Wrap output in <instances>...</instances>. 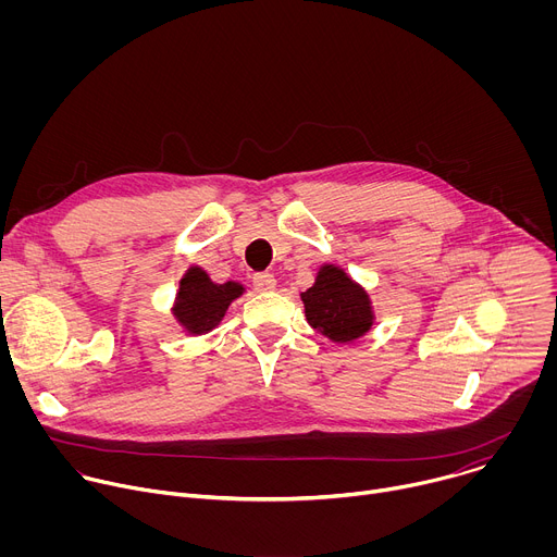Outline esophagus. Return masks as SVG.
<instances>
[{
    "label": "esophagus",
    "mask_w": 557,
    "mask_h": 557,
    "mask_svg": "<svg viewBox=\"0 0 557 557\" xmlns=\"http://www.w3.org/2000/svg\"><path fill=\"white\" fill-rule=\"evenodd\" d=\"M275 284H277V282H275L273 273H256V275H253V286H256V290H260V293L273 290Z\"/></svg>",
    "instance_id": "34e87169"
}]
</instances>
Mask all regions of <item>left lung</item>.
Listing matches in <instances>:
<instances>
[{"label":"left lung","instance_id":"8db88e82","mask_svg":"<svg viewBox=\"0 0 557 557\" xmlns=\"http://www.w3.org/2000/svg\"><path fill=\"white\" fill-rule=\"evenodd\" d=\"M308 324L337 344L355 342L372 326V308L366 290L339 267H322L317 282L301 293Z\"/></svg>","mask_w":557,"mask_h":557}]
</instances>
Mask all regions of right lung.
Returning <instances> with one entry per match:
<instances>
[{
  "label": "right lung",
  "mask_w": 557,
  "mask_h": 557,
  "mask_svg": "<svg viewBox=\"0 0 557 557\" xmlns=\"http://www.w3.org/2000/svg\"><path fill=\"white\" fill-rule=\"evenodd\" d=\"M243 290L245 288L235 282L213 284L202 269L191 267L181 280L174 314L189 333H209L220 324L228 304L240 297Z\"/></svg>",
  "instance_id": "1"
}]
</instances>
